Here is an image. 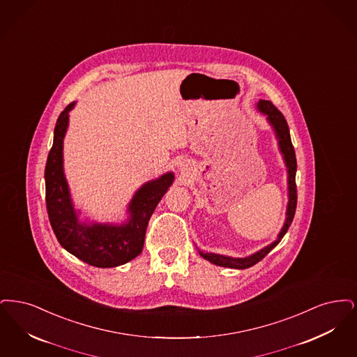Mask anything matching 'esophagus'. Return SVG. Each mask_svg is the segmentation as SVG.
<instances>
[{
	"label": "esophagus",
	"mask_w": 357,
	"mask_h": 357,
	"mask_svg": "<svg viewBox=\"0 0 357 357\" xmlns=\"http://www.w3.org/2000/svg\"><path fill=\"white\" fill-rule=\"evenodd\" d=\"M185 167L186 165L184 164V161H180V162L177 164V168H178L181 172L185 171Z\"/></svg>",
	"instance_id": "34e87169"
}]
</instances>
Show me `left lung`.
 <instances>
[{"mask_svg":"<svg viewBox=\"0 0 357 357\" xmlns=\"http://www.w3.org/2000/svg\"><path fill=\"white\" fill-rule=\"evenodd\" d=\"M259 110H261L268 116V121L275 128L276 136L279 139L280 151L284 155V160L288 168V190H289V202H288V209H287V220L285 224L281 229L279 234V238L272 243L271 245L256 252L255 255L244 257V259H233L228 256L222 255H216V253H204L200 252L202 257L211 263L216 264L220 266H227V268H234V269H247L249 266L261 261L264 257L275 248L280 243V240L284 237V234L289 229L294 218H295L296 205H297V188H296V169H297V161H296L295 148L292 145V139L289 135V128L287 124L285 117L279 109L276 108L271 101L266 100H260L257 104Z\"/></svg>","mask_w":357,"mask_h":357,"instance_id":"1","label":"left lung"}]
</instances>
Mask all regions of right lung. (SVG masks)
I'll use <instances>...</instances> for the list:
<instances>
[{"label": "right lung", "mask_w": 357, "mask_h": 357, "mask_svg": "<svg viewBox=\"0 0 357 357\" xmlns=\"http://www.w3.org/2000/svg\"><path fill=\"white\" fill-rule=\"evenodd\" d=\"M75 102L63 109L54 126L53 145L45 167V202L52 229L62 248L84 263L98 268L123 265L142 252L149 218L157 204L173 183V174L146 183L136 192L129 205L130 220L120 227L81 224L70 202L62 171V139L68 128V113Z\"/></svg>", "instance_id": "1"}]
</instances>
